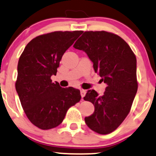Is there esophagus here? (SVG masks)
I'll use <instances>...</instances> for the list:
<instances>
[{
    "label": "esophagus",
    "instance_id": "34e87169",
    "mask_svg": "<svg viewBox=\"0 0 156 156\" xmlns=\"http://www.w3.org/2000/svg\"><path fill=\"white\" fill-rule=\"evenodd\" d=\"M80 94H81L82 98H83V97L85 96V94H86V90H85L82 89L81 90H80Z\"/></svg>",
    "mask_w": 156,
    "mask_h": 156
}]
</instances>
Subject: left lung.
Returning <instances> with one entry per match:
<instances>
[{
  "mask_svg": "<svg viewBox=\"0 0 156 156\" xmlns=\"http://www.w3.org/2000/svg\"><path fill=\"white\" fill-rule=\"evenodd\" d=\"M74 47L87 53L95 72L107 85L102 96L90 90L84 97L95 107L85 123L99 134L110 133L129 115L137 92L136 56L121 37L104 30L85 31Z\"/></svg>",
  "mask_w": 156,
  "mask_h": 156,
  "instance_id": "8db88e82",
  "label": "left lung"
}]
</instances>
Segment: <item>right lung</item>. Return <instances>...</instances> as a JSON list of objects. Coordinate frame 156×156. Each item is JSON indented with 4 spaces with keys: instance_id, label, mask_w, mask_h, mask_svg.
I'll list each match as a JSON object with an SVG mask.
<instances>
[{
    "instance_id": "1",
    "label": "right lung",
    "mask_w": 156,
    "mask_h": 156,
    "mask_svg": "<svg viewBox=\"0 0 156 156\" xmlns=\"http://www.w3.org/2000/svg\"><path fill=\"white\" fill-rule=\"evenodd\" d=\"M82 30L54 31L33 38L20 57L16 90L28 120L49 130L63 122L68 109L81 99L80 91L52 82L64 52Z\"/></svg>"
}]
</instances>
